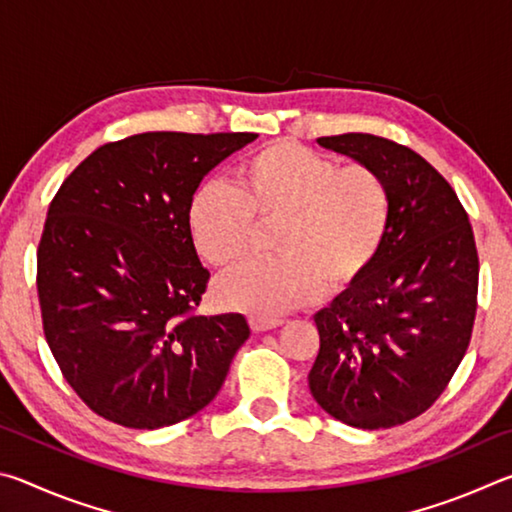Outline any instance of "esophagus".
Instances as JSON below:
<instances>
[{"label": "esophagus", "instance_id": "1", "mask_svg": "<svg viewBox=\"0 0 512 512\" xmlns=\"http://www.w3.org/2000/svg\"><path fill=\"white\" fill-rule=\"evenodd\" d=\"M248 323H250V329H253V332H268V329L280 327L282 320H280V318H259V316H250Z\"/></svg>", "mask_w": 512, "mask_h": 512}]
</instances>
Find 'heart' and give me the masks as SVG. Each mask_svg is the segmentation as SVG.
I'll list each match as a JSON object with an SVG mask.
<instances>
[{"instance_id":"b5f03b06","label":"heart","mask_w":512,"mask_h":512,"mask_svg":"<svg viewBox=\"0 0 512 512\" xmlns=\"http://www.w3.org/2000/svg\"><path fill=\"white\" fill-rule=\"evenodd\" d=\"M391 219V194L368 164L336 167L298 142H273L235 171V189L205 183L187 207V228L207 264L228 268L248 255L253 223H277L271 262H250L216 284L230 309L273 318L320 291L341 293L375 262Z\"/></svg>"}]
</instances>
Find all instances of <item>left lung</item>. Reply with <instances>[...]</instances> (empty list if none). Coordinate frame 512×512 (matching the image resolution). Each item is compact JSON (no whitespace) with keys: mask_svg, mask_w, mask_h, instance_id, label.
Masks as SVG:
<instances>
[{"mask_svg":"<svg viewBox=\"0 0 512 512\" xmlns=\"http://www.w3.org/2000/svg\"><path fill=\"white\" fill-rule=\"evenodd\" d=\"M318 144L384 178L391 219L368 273L314 316L320 350L309 391L350 427H397L438 400L470 345L474 232L452 185L409 146L368 133Z\"/></svg>","mask_w":512,"mask_h":512,"instance_id":"8db88e82","label":"left lung"}]
</instances>
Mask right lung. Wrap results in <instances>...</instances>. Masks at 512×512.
<instances>
[{
    "mask_svg": "<svg viewBox=\"0 0 512 512\" xmlns=\"http://www.w3.org/2000/svg\"><path fill=\"white\" fill-rule=\"evenodd\" d=\"M255 133H142L99 146L49 205L38 298L49 350L90 409L131 429L198 413L221 391L250 327L196 316L210 271L187 207Z\"/></svg>",
    "mask_w": 512,
    "mask_h": 512,
    "instance_id": "right-lung-1",
    "label": "right lung"
}]
</instances>
